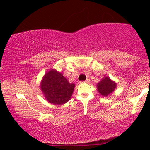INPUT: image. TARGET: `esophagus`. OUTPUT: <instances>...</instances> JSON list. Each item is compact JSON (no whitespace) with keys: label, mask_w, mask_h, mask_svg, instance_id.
Listing matches in <instances>:
<instances>
[{"label":"esophagus","mask_w":150,"mask_h":150,"mask_svg":"<svg viewBox=\"0 0 150 150\" xmlns=\"http://www.w3.org/2000/svg\"><path fill=\"white\" fill-rule=\"evenodd\" d=\"M89 81H90V80H89L88 78H87V79H86L85 81H83V82H81V83H88Z\"/></svg>","instance_id":"34e87169"}]
</instances>
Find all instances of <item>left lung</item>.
I'll list each match as a JSON object with an SVG mask.
<instances>
[{
    "instance_id": "obj_1",
    "label": "left lung",
    "mask_w": 150,
    "mask_h": 150,
    "mask_svg": "<svg viewBox=\"0 0 150 150\" xmlns=\"http://www.w3.org/2000/svg\"><path fill=\"white\" fill-rule=\"evenodd\" d=\"M117 83L112 81L109 77H104L96 85L98 92L104 97H107L109 95L114 92Z\"/></svg>"
}]
</instances>
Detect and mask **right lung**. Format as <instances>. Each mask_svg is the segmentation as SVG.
<instances>
[{
	"label": "right lung",
	"mask_w": 150,
	"mask_h": 150,
	"mask_svg": "<svg viewBox=\"0 0 150 150\" xmlns=\"http://www.w3.org/2000/svg\"><path fill=\"white\" fill-rule=\"evenodd\" d=\"M75 86L74 83H69L62 72L51 69L45 73L40 87L48 102L61 105L69 101Z\"/></svg>",
	"instance_id": "obj_1"
}]
</instances>
